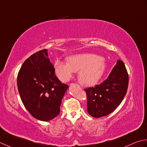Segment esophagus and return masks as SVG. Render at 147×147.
<instances>
[{"label":"esophagus","mask_w":147,"mask_h":147,"mask_svg":"<svg viewBox=\"0 0 147 147\" xmlns=\"http://www.w3.org/2000/svg\"><path fill=\"white\" fill-rule=\"evenodd\" d=\"M79 86V85L77 84H74V83H71V84H70V86Z\"/></svg>","instance_id":"esophagus-1"}]
</instances>
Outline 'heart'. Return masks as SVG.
Listing matches in <instances>:
<instances>
[{"label": "heart", "mask_w": 147, "mask_h": 147, "mask_svg": "<svg viewBox=\"0 0 147 147\" xmlns=\"http://www.w3.org/2000/svg\"><path fill=\"white\" fill-rule=\"evenodd\" d=\"M67 62L58 60L55 63V71L62 82H67L74 74L79 71L78 77L82 84L92 86L100 81L107 68V63L101 56L91 53L71 56Z\"/></svg>", "instance_id": "1"}]
</instances>
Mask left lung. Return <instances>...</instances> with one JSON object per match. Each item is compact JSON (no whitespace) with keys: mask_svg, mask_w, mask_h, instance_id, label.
I'll return each instance as SVG.
<instances>
[{"mask_svg":"<svg viewBox=\"0 0 147 147\" xmlns=\"http://www.w3.org/2000/svg\"><path fill=\"white\" fill-rule=\"evenodd\" d=\"M128 83L126 68L124 62L119 59L105 80L94 88L84 89L89 114L99 118L114 111L126 94Z\"/></svg>","mask_w":147,"mask_h":147,"instance_id":"left-lung-1","label":"left lung"}]
</instances>
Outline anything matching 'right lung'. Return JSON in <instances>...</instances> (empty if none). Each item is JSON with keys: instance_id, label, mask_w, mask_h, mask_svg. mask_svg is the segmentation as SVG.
<instances>
[{"instance_id": "right-lung-1", "label": "right lung", "mask_w": 147, "mask_h": 147, "mask_svg": "<svg viewBox=\"0 0 147 147\" xmlns=\"http://www.w3.org/2000/svg\"><path fill=\"white\" fill-rule=\"evenodd\" d=\"M47 49L33 54L18 74V89L22 102L34 118L48 121L58 115L62 98L68 88L55 73Z\"/></svg>"}]
</instances>
